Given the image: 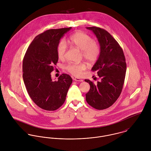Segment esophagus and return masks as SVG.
I'll return each instance as SVG.
<instances>
[{
    "mask_svg": "<svg viewBox=\"0 0 151 151\" xmlns=\"http://www.w3.org/2000/svg\"><path fill=\"white\" fill-rule=\"evenodd\" d=\"M74 80H75V81H79V82H82V81H83V80L82 79L79 78H74Z\"/></svg>",
    "mask_w": 151,
    "mask_h": 151,
    "instance_id": "esophagus-1",
    "label": "esophagus"
}]
</instances>
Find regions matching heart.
Returning <instances> with one entry per match:
<instances>
[{
  "mask_svg": "<svg viewBox=\"0 0 151 151\" xmlns=\"http://www.w3.org/2000/svg\"><path fill=\"white\" fill-rule=\"evenodd\" d=\"M68 43L82 50L83 58L89 63H95L98 60L101 54L99 45L94 41V40L86 33L78 31L71 35ZM67 51V45L65 41L59 42L57 46V55L59 59L63 60ZM86 68L84 63H69L65 66V69L75 76H80L83 71Z\"/></svg>",
  "mask_w": 151,
  "mask_h": 151,
  "instance_id": "heart-1",
  "label": "heart"
}]
</instances>
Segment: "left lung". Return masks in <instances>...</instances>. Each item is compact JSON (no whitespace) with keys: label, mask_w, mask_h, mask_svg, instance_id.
I'll list each match as a JSON object with an SVG mask.
<instances>
[{"label":"left lung","mask_w":151,"mask_h":151,"mask_svg":"<svg viewBox=\"0 0 151 151\" xmlns=\"http://www.w3.org/2000/svg\"><path fill=\"white\" fill-rule=\"evenodd\" d=\"M96 35L101 47L99 59L92 68L97 71L101 81L90 85L86 93L87 103L96 109L104 110L111 106L119 98L123 89L126 73V62L123 50L107 31L99 27H86Z\"/></svg>","instance_id":"8db88e82"}]
</instances>
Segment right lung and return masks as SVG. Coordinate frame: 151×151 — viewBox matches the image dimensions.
Returning <instances> with one entry per match:
<instances>
[{"label": "right lung", "mask_w": 151, "mask_h": 151, "mask_svg": "<svg viewBox=\"0 0 151 151\" xmlns=\"http://www.w3.org/2000/svg\"><path fill=\"white\" fill-rule=\"evenodd\" d=\"M71 28L51 29L37 35L23 59L22 77L27 92L33 102L46 110H56L62 106L73 81L66 74L60 75L57 81L50 75L58 61L57 46Z\"/></svg>", "instance_id": "1"}]
</instances>
